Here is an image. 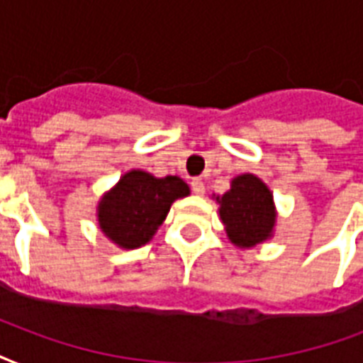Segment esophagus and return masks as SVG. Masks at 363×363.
I'll return each instance as SVG.
<instances>
[{"instance_id":"esophagus-1","label":"esophagus","mask_w":363,"mask_h":363,"mask_svg":"<svg viewBox=\"0 0 363 363\" xmlns=\"http://www.w3.org/2000/svg\"><path fill=\"white\" fill-rule=\"evenodd\" d=\"M190 186H192V192L198 194V196H203V194H205V184H203V181H201V179H192Z\"/></svg>"}]
</instances>
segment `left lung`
<instances>
[{"label": "left lung", "mask_w": 363, "mask_h": 363, "mask_svg": "<svg viewBox=\"0 0 363 363\" xmlns=\"http://www.w3.org/2000/svg\"><path fill=\"white\" fill-rule=\"evenodd\" d=\"M216 201L220 203V218L228 238L238 247H254L271 238L275 226L273 196L258 177L233 179L232 188Z\"/></svg>", "instance_id": "8db88e82"}]
</instances>
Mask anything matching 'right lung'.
Here are the masks:
<instances>
[{"instance_id":"obj_1","label":"right lung","mask_w":363,"mask_h":363,"mask_svg":"<svg viewBox=\"0 0 363 363\" xmlns=\"http://www.w3.org/2000/svg\"><path fill=\"white\" fill-rule=\"evenodd\" d=\"M179 177H156L130 171L99 203V228L122 248H137L152 239L171 203L188 196Z\"/></svg>"}]
</instances>
